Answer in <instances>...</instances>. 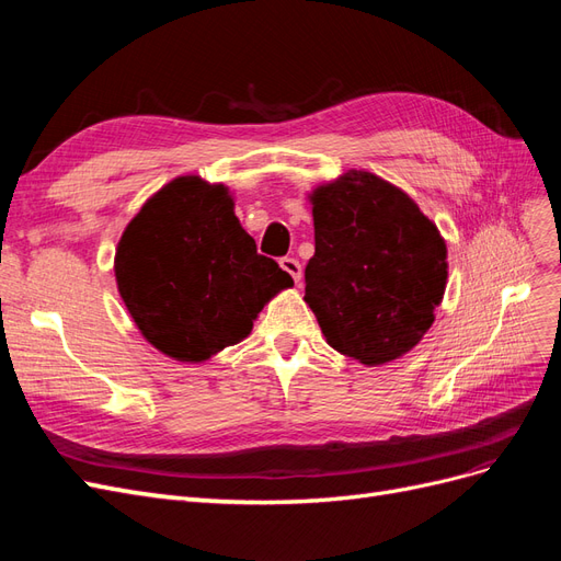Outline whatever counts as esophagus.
<instances>
[{
	"mask_svg": "<svg viewBox=\"0 0 561 561\" xmlns=\"http://www.w3.org/2000/svg\"><path fill=\"white\" fill-rule=\"evenodd\" d=\"M280 268L285 271V274H290L297 285L301 283V264L295 257H283L280 260Z\"/></svg>",
	"mask_w": 561,
	"mask_h": 561,
	"instance_id": "1",
	"label": "esophagus"
}]
</instances>
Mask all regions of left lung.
Returning <instances> with one entry per match:
<instances>
[{
    "label": "left lung",
    "instance_id": "obj_1",
    "mask_svg": "<svg viewBox=\"0 0 561 561\" xmlns=\"http://www.w3.org/2000/svg\"><path fill=\"white\" fill-rule=\"evenodd\" d=\"M316 252L304 301L325 342L367 367L410 353L447 287V243L400 186L348 171L309 194Z\"/></svg>",
    "mask_w": 561,
    "mask_h": 561
}]
</instances>
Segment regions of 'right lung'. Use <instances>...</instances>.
I'll use <instances>...</instances> for the list:
<instances>
[{
	"instance_id": "right-lung-1",
	"label": "right lung",
	"mask_w": 561,
	"mask_h": 561,
	"mask_svg": "<svg viewBox=\"0 0 561 561\" xmlns=\"http://www.w3.org/2000/svg\"><path fill=\"white\" fill-rule=\"evenodd\" d=\"M222 182L180 175L151 194L114 252L118 295L145 342L198 365L243 342L290 274L257 254Z\"/></svg>"
}]
</instances>
